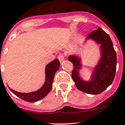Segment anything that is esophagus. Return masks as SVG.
I'll return each instance as SVG.
<instances>
[{"label": "esophagus", "mask_w": 125, "mask_h": 125, "mask_svg": "<svg viewBox=\"0 0 125 125\" xmlns=\"http://www.w3.org/2000/svg\"><path fill=\"white\" fill-rule=\"evenodd\" d=\"M64 58H65V55L63 54H60L58 55V59H59V61H60V62L63 61Z\"/></svg>", "instance_id": "1"}]
</instances>
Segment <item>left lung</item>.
<instances>
[{"mask_svg":"<svg viewBox=\"0 0 125 125\" xmlns=\"http://www.w3.org/2000/svg\"><path fill=\"white\" fill-rule=\"evenodd\" d=\"M87 39H92L100 44L101 57L94 68L90 82L83 81L79 77L81 61L75 55H70L68 60L73 64L72 79L77 88L88 94L97 95L105 90L113 83L117 67L116 52L109 35L100 28L91 32Z\"/></svg>","mask_w":125,"mask_h":125,"instance_id":"left-lung-1","label":"left lung"}]
</instances>
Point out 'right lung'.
I'll return each instance as SVG.
<instances>
[{
  "label": "right lung",
  "mask_w": 125,
  "mask_h": 125,
  "mask_svg": "<svg viewBox=\"0 0 125 125\" xmlns=\"http://www.w3.org/2000/svg\"><path fill=\"white\" fill-rule=\"evenodd\" d=\"M60 64L58 59L48 64L45 68V82L43 86L39 90L30 93H22L15 91L13 89L8 87L11 92L21 98L22 100L28 102H34L41 100L45 97L51 91L52 87V82L54 80V75L57 71L59 70Z\"/></svg>",
  "instance_id": "add662e5"
}]
</instances>
